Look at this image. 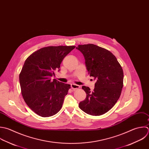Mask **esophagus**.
Segmentation results:
<instances>
[{
  "label": "esophagus",
  "instance_id": "1",
  "mask_svg": "<svg viewBox=\"0 0 149 149\" xmlns=\"http://www.w3.org/2000/svg\"><path fill=\"white\" fill-rule=\"evenodd\" d=\"M71 87L72 89H79L80 88V86L78 85H76V84H72L71 85Z\"/></svg>",
  "mask_w": 149,
  "mask_h": 149
}]
</instances>
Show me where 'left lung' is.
<instances>
[{
  "label": "left lung",
  "instance_id": "1",
  "mask_svg": "<svg viewBox=\"0 0 149 149\" xmlns=\"http://www.w3.org/2000/svg\"><path fill=\"white\" fill-rule=\"evenodd\" d=\"M84 55L90 77L96 80L92 92L83 86L86 93L79 108L88 114L98 116L109 111L116 104L123 87L124 72L116 56L108 50L93 44L77 47Z\"/></svg>",
  "mask_w": 149,
  "mask_h": 149
}]
</instances>
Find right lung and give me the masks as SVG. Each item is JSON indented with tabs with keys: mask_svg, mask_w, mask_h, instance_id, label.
<instances>
[{
	"mask_svg": "<svg viewBox=\"0 0 149 149\" xmlns=\"http://www.w3.org/2000/svg\"><path fill=\"white\" fill-rule=\"evenodd\" d=\"M75 46L42 47L25 61L19 75L21 94L27 106L36 114L49 117L61 109L70 84L51 80L64 58Z\"/></svg>",
	"mask_w": 149,
	"mask_h": 149,
	"instance_id": "obj_1",
	"label": "right lung"
}]
</instances>
